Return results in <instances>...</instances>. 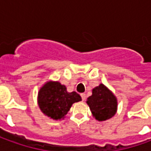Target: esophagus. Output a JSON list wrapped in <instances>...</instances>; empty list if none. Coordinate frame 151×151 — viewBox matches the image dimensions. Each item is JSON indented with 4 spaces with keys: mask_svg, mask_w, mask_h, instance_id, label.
<instances>
[{
    "mask_svg": "<svg viewBox=\"0 0 151 151\" xmlns=\"http://www.w3.org/2000/svg\"><path fill=\"white\" fill-rule=\"evenodd\" d=\"M81 97H82V101H84V100L86 99V94H85V93H82V94H81Z\"/></svg>",
    "mask_w": 151,
    "mask_h": 151,
    "instance_id": "1",
    "label": "esophagus"
}]
</instances>
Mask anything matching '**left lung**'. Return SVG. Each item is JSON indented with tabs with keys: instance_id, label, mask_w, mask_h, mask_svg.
<instances>
[{
	"instance_id": "obj_1",
	"label": "left lung",
	"mask_w": 151,
	"mask_h": 151,
	"mask_svg": "<svg viewBox=\"0 0 151 151\" xmlns=\"http://www.w3.org/2000/svg\"><path fill=\"white\" fill-rule=\"evenodd\" d=\"M86 103L94 117L99 121L110 119L116 111V98L104 84L92 90V95Z\"/></svg>"
}]
</instances>
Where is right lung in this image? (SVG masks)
Segmentation results:
<instances>
[{
    "instance_id": "add662e5",
    "label": "right lung",
    "mask_w": 151,
    "mask_h": 151,
    "mask_svg": "<svg viewBox=\"0 0 151 151\" xmlns=\"http://www.w3.org/2000/svg\"><path fill=\"white\" fill-rule=\"evenodd\" d=\"M38 103L41 111L53 120H60L68 113L73 103L82 100L75 91L67 92L65 86L49 82L40 90Z\"/></svg>"
}]
</instances>
